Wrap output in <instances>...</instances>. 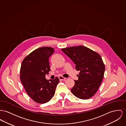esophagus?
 Wrapping results in <instances>:
<instances>
[{
	"label": "esophagus",
	"mask_w": 126,
	"mask_h": 126,
	"mask_svg": "<svg viewBox=\"0 0 126 126\" xmlns=\"http://www.w3.org/2000/svg\"><path fill=\"white\" fill-rule=\"evenodd\" d=\"M59 79L61 80H65L66 79V78H65L62 76H60L59 77Z\"/></svg>",
	"instance_id": "obj_1"
}]
</instances>
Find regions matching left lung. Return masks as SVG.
<instances>
[{
  "label": "left lung",
  "mask_w": 126,
  "mask_h": 126,
  "mask_svg": "<svg viewBox=\"0 0 126 126\" xmlns=\"http://www.w3.org/2000/svg\"><path fill=\"white\" fill-rule=\"evenodd\" d=\"M62 50L76 64L79 71L78 79L71 92L76 97L87 99L97 92L104 77L105 66L100 55L82 45L62 49Z\"/></svg>",
  "instance_id": "obj_1"
}]
</instances>
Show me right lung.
Here are the masks:
<instances>
[{
    "mask_svg": "<svg viewBox=\"0 0 126 126\" xmlns=\"http://www.w3.org/2000/svg\"><path fill=\"white\" fill-rule=\"evenodd\" d=\"M54 50L43 47L32 52L22 62L20 78L28 94L35 102L44 104L53 96L59 78L49 80L45 78L50 71L49 58Z\"/></svg>",
    "mask_w": 126,
    "mask_h": 126,
    "instance_id": "right-lung-1",
    "label": "right lung"
}]
</instances>
